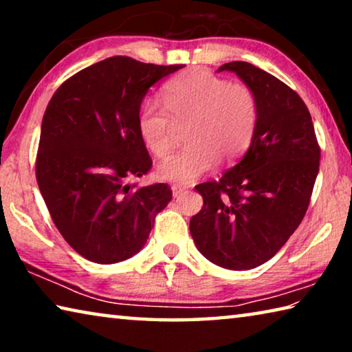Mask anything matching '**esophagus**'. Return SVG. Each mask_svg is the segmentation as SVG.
Listing matches in <instances>:
<instances>
[{
  "mask_svg": "<svg viewBox=\"0 0 352 352\" xmlns=\"http://www.w3.org/2000/svg\"><path fill=\"white\" fill-rule=\"evenodd\" d=\"M170 189H172V194H174V197H180L182 194L186 192V188L180 186V184H172Z\"/></svg>",
  "mask_w": 352,
  "mask_h": 352,
  "instance_id": "1",
  "label": "esophagus"
}]
</instances>
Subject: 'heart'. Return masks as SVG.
<instances>
[{
  "instance_id": "heart-1",
  "label": "heart",
  "mask_w": 352,
  "mask_h": 352,
  "mask_svg": "<svg viewBox=\"0 0 352 352\" xmlns=\"http://www.w3.org/2000/svg\"><path fill=\"white\" fill-rule=\"evenodd\" d=\"M162 109L144 100L136 116L142 142L155 157L172 147V122L190 119L184 140L189 144L160 163L158 175L177 184H189L216 166L247 151L259 119L258 96L245 83H230L206 69L183 71L166 83Z\"/></svg>"
}]
</instances>
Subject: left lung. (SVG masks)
<instances>
[{"instance_id": "1", "label": "left lung", "mask_w": 352, "mask_h": 352, "mask_svg": "<svg viewBox=\"0 0 352 352\" xmlns=\"http://www.w3.org/2000/svg\"><path fill=\"white\" fill-rule=\"evenodd\" d=\"M231 71L258 96L259 119L247 153L219 182L195 186L204 197L189 230L199 252L228 270H250L275 256L301 223L320 166L311 113L298 93L247 62Z\"/></svg>"}]
</instances>
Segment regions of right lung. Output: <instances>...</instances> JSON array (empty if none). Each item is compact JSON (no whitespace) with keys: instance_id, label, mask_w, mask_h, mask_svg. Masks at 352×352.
<instances>
[{"instance_id":"obj_1","label":"right lung","mask_w":352,"mask_h":352,"mask_svg":"<svg viewBox=\"0 0 352 352\" xmlns=\"http://www.w3.org/2000/svg\"><path fill=\"white\" fill-rule=\"evenodd\" d=\"M182 67L109 57L65 80L46 107L35 175L52 222L88 261L132 258L172 200L168 184L129 180L152 168L136 127L142 99Z\"/></svg>"}]
</instances>
